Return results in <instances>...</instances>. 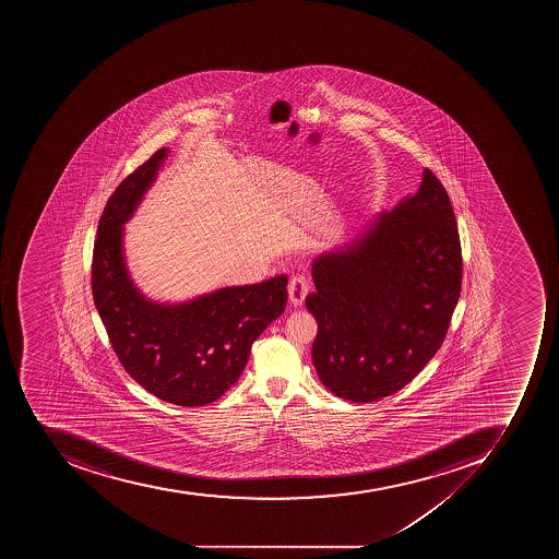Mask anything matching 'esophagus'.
<instances>
[{
  "label": "esophagus",
  "mask_w": 559,
  "mask_h": 559,
  "mask_svg": "<svg viewBox=\"0 0 559 559\" xmlns=\"http://www.w3.org/2000/svg\"><path fill=\"white\" fill-rule=\"evenodd\" d=\"M309 283L304 276H294L288 283V297H290L292 306L299 308L302 306L306 295H308Z\"/></svg>",
  "instance_id": "obj_1"
}]
</instances>
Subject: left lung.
I'll list each match as a JSON object with an SVG mask.
<instances>
[{
  "mask_svg": "<svg viewBox=\"0 0 559 559\" xmlns=\"http://www.w3.org/2000/svg\"><path fill=\"white\" fill-rule=\"evenodd\" d=\"M462 245L444 185L418 192L312 264V364L338 399L376 402L411 383L444 343L462 292Z\"/></svg>",
  "mask_w": 559,
  "mask_h": 559,
  "instance_id": "obj_1",
  "label": "left lung"
}]
</instances>
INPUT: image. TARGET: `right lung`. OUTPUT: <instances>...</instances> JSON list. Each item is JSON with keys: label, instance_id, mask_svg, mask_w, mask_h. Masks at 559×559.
<instances>
[{"label": "right lung", "instance_id": "1", "mask_svg": "<svg viewBox=\"0 0 559 559\" xmlns=\"http://www.w3.org/2000/svg\"><path fill=\"white\" fill-rule=\"evenodd\" d=\"M166 155L157 150L108 199L94 241L93 299L126 372L160 401L201 407L236 384L251 344L285 311L288 277L222 288L176 306L146 300L123 264L122 225Z\"/></svg>", "mask_w": 559, "mask_h": 559}]
</instances>
